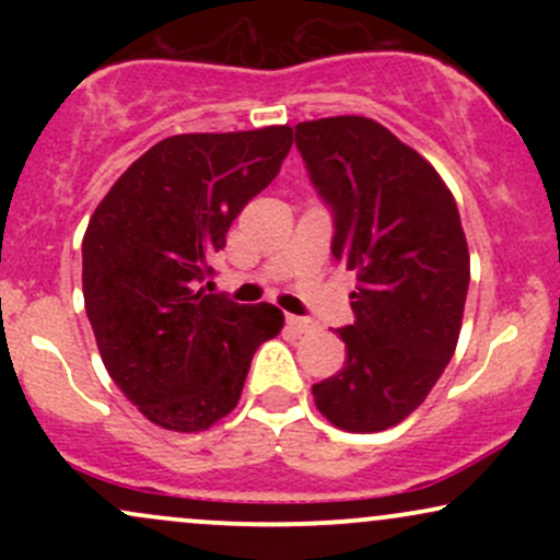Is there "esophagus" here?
<instances>
[{
    "label": "esophagus",
    "mask_w": 560,
    "mask_h": 560,
    "mask_svg": "<svg viewBox=\"0 0 560 560\" xmlns=\"http://www.w3.org/2000/svg\"><path fill=\"white\" fill-rule=\"evenodd\" d=\"M287 326H289V329H292L294 334H307V331H313L311 320L302 318V316H287Z\"/></svg>",
    "instance_id": "obj_1"
}]
</instances>
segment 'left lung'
I'll return each mask as SVG.
<instances>
[{
	"label": "left lung",
	"instance_id": "left-lung-1",
	"mask_svg": "<svg viewBox=\"0 0 560 560\" xmlns=\"http://www.w3.org/2000/svg\"><path fill=\"white\" fill-rule=\"evenodd\" d=\"M294 147L329 208L334 260L358 273L355 320L339 329L345 369L313 384L345 432H382L413 413L458 345L468 247L458 205L432 165L361 115L294 126Z\"/></svg>",
	"mask_w": 560,
	"mask_h": 560
}]
</instances>
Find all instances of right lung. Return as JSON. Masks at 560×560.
<instances>
[{
    "instance_id": "1",
    "label": "right lung",
    "mask_w": 560,
    "mask_h": 560,
    "mask_svg": "<svg viewBox=\"0 0 560 560\" xmlns=\"http://www.w3.org/2000/svg\"><path fill=\"white\" fill-rule=\"evenodd\" d=\"M292 128L182 133L128 168L83 236V302L107 374L171 432H202L240 402L279 307L213 294L210 258L231 221L273 182Z\"/></svg>"
}]
</instances>
